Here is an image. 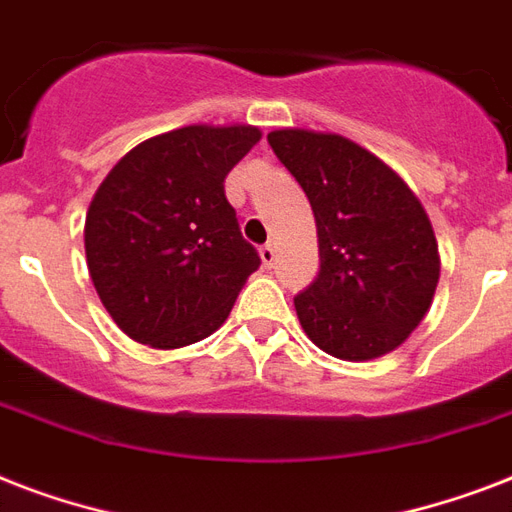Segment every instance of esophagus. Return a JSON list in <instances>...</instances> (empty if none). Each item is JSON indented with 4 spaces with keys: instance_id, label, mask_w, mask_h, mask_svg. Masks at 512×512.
Wrapping results in <instances>:
<instances>
[{
    "instance_id": "1",
    "label": "esophagus",
    "mask_w": 512,
    "mask_h": 512,
    "mask_svg": "<svg viewBox=\"0 0 512 512\" xmlns=\"http://www.w3.org/2000/svg\"><path fill=\"white\" fill-rule=\"evenodd\" d=\"M276 257H279V249H276V244H265V247H260V260H263L265 268H273Z\"/></svg>"
}]
</instances>
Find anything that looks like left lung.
<instances>
[{
  "label": "left lung",
  "mask_w": 512,
  "mask_h": 512,
  "mask_svg": "<svg viewBox=\"0 0 512 512\" xmlns=\"http://www.w3.org/2000/svg\"><path fill=\"white\" fill-rule=\"evenodd\" d=\"M268 143L316 217L321 271L295 297L300 327L342 361L388 356L436 295L441 255L428 212L393 167L337 132L281 127Z\"/></svg>",
  "instance_id": "8db88e82"
}]
</instances>
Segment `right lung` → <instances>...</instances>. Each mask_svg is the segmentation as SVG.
Returning <instances> with one entry per match:
<instances>
[{"label": "right lung", "mask_w": 512, "mask_h": 512, "mask_svg": "<svg viewBox=\"0 0 512 512\" xmlns=\"http://www.w3.org/2000/svg\"><path fill=\"white\" fill-rule=\"evenodd\" d=\"M260 138L255 124L177 127L127 151L98 185L84 255L124 335L175 350L223 327L260 268L223 183Z\"/></svg>", "instance_id": "1"}]
</instances>
